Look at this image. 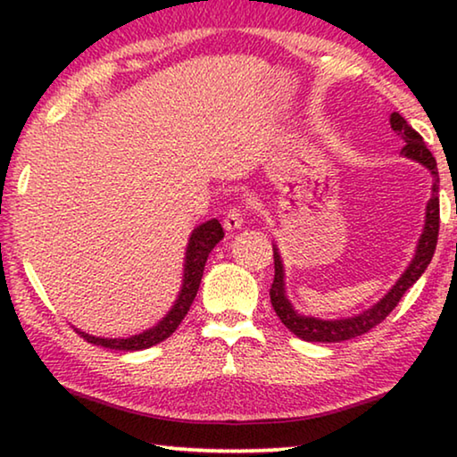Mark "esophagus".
Returning a JSON list of instances; mask_svg holds the SVG:
<instances>
[{
    "label": "esophagus",
    "mask_w": 457,
    "mask_h": 457,
    "mask_svg": "<svg viewBox=\"0 0 457 457\" xmlns=\"http://www.w3.org/2000/svg\"><path fill=\"white\" fill-rule=\"evenodd\" d=\"M242 226H244V218H242V213H239L237 210H229L226 213V218H223V228H226L228 231L242 229Z\"/></svg>",
    "instance_id": "34e87169"
}]
</instances>
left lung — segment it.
Returning <instances> with one entry per match:
<instances>
[{"label": "left lung", "instance_id": "8db88e82", "mask_svg": "<svg viewBox=\"0 0 457 457\" xmlns=\"http://www.w3.org/2000/svg\"><path fill=\"white\" fill-rule=\"evenodd\" d=\"M391 129L395 130L397 137L403 141V149L401 154L407 159H413L421 163L433 177L431 185V197L425 205V221L423 231L420 236V242L415 247V256L409 262L405 272L399 276V280L391 286V290L367 311L359 314L346 316V319H316V316H306L294 311L292 303L286 296V282H284V264L278 245L274 244V282L270 288V300L278 314V319L284 322V327L294 332L298 338L308 340V343H340V340H351L354 337H361L375 328L378 322H383L397 303L403 298V294L411 288V286L420 280V276L429 266L437 245V234H439V175H437V163L433 159L428 146H425L421 135L415 129L407 125V120L401 117L399 112H391Z\"/></svg>", "mask_w": 457, "mask_h": 457}]
</instances>
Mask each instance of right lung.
Listing matches in <instances>:
<instances>
[{"label":"right lung","mask_w":457,"mask_h":457,"mask_svg":"<svg viewBox=\"0 0 457 457\" xmlns=\"http://www.w3.org/2000/svg\"><path fill=\"white\" fill-rule=\"evenodd\" d=\"M220 239H223V228L215 218L201 223V226H197L191 231V236L187 239V247H185L181 290L177 294V300L173 303L171 311L154 324V327L138 332V335L122 337V338L95 337V335H88V332H82L80 328H76V332H79L82 338H87L88 343L96 346H104V349H112V351H143V349H149V346L163 343L165 338L173 335L177 327L181 324V320L185 319V314L189 312L193 298L197 296L207 256H210V252L220 244Z\"/></svg>","instance_id":"obj_1"}]
</instances>
